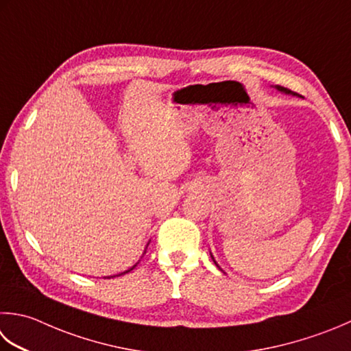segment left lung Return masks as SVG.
Returning <instances> with one entry per match:
<instances>
[{
  "mask_svg": "<svg viewBox=\"0 0 351 351\" xmlns=\"http://www.w3.org/2000/svg\"><path fill=\"white\" fill-rule=\"evenodd\" d=\"M274 88H276L277 89V91H280V93H283V94H287V95H297V93H293V91H291V89H287V88H283V86H280V85H276V86H274ZM211 258H213V262H215L216 263V260H215V257H213L211 256ZM216 266L219 267V269H221V266H219L217 263H216ZM222 271V269H221Z\"/></svg>",
  "mask_w": 351,
  "mask_h": 351,
  "instance_id": "8db88e82",
  "label": "left lung"
}]
</instances>
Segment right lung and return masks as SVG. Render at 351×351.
I'll list each match as a JSON object with an SVG mask.
<instances>
[{
  "instance_id": "obj_1",
  "label": "right lung",
  "mask_w": 351,
  "mask_h": 351,
  "mask_svg": "<svg viewBox=\"0 0 351 351\" xmlns=\"http://www.w3.org/2000/svg\"><path fill=\"white\" fill-rule=\"evenodd\" d=\"M147 246H149V243H147ZM147 246H146V248H147ZM144 252H146V251H144ZM138 262H140V260H138ZM138 262H136V263H138ZM136 263L132 266V267H129V269H126V271H123V272H120V274H117V276H111V277H108V278H112V277H120V276H125V274H128V272H130V271H132L134 269V267L136 266ZM106 278V277H105Z\"/></svg>"
}]
</instances>
